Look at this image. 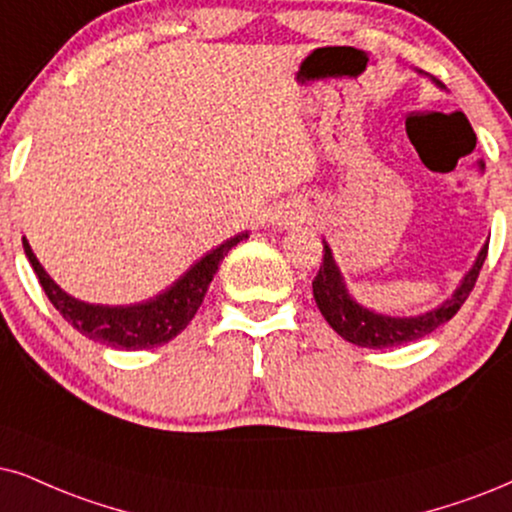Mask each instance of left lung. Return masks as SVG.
<instances>
[{"label":"left lung","instance_id":"left-lung-1","mask_svg":"<svg viewBox=\"0 0 512 512\" xmlns=\"http://www.w3.org/2000/svg\"><path fill=\"white\" fill-rule=\"evenodd\" d=\"M487 250L489 245H484L477 262L472 264V269L465 274L461 286H458L456 293L444 304H439L437 309H432L428 314L406 316V319H399L397 316V319H394V316L368 312V309H364L361 304H357L349 297L345 283H342L340 269L335 267L331 248L323 243L321 269L312 281L316 307L321 309L323 319L331 323V328L340 335V338L354 342V345L359 347L383 349L406 345V342H416L420 338H425V335H430L435 328L442 326V323L454 319L458 309L463 307V302L468 300L472 288H475L482 264L487 260Z\"/></svg>","mask_w":512,"mask_h":512}]
</instances>
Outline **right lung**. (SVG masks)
<instances>
[{
	"label": "right lung",
	"mask_w": 512,
	"mask_h": 512,
	"mask_svg": "<svg viewBox=\"0 0 512 512\" xmlns=\"http://www.w3.org/2000/svg\"><path fill=\"white\" fill-rule=\"evenodd\" d=\"M248 238V234H238L208 255L200 257L193 267L186 271L179 281H174L165 293H160L153 300L141 304H129V307H103V304H87L75 300L68 293L51 281L42 264L37 262L35 252L30 250V243L23 238V250L35 269L40 286L47 293L49 302L54 304L56 312L66 319L75 331L87 335L89 340L103 342L108 347L118 349H148L170 342L172 338L189 326L198 307L203 304V297L208 293L212 276L217 274L224 255L234 245Z\"/></svg>",
	"instance_id": "obj_1"
}]
</instances>
